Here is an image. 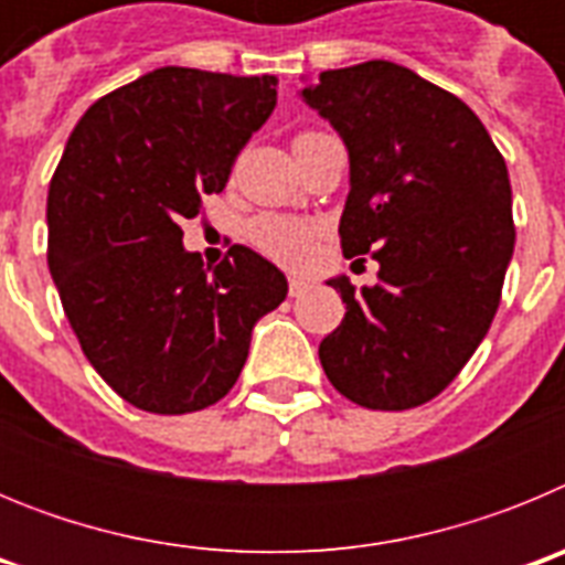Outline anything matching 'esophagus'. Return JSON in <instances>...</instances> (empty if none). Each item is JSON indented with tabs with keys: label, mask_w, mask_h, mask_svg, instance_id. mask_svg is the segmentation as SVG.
Returning <instances> with one entry per match:
<instances>
[{
	"label": "esophagus",
	"mask_w": 565,
	"mask_h": 565,
	"mask_svg": "<svg viewBox=\"0 0 565 565\" xmlns=\"http://www.w3.org/2000/svg\"><path fill=\"white\" fill-rule=\"evenodd\" d=\"M308 288H311V282H308V279H302V277L288 279V294H291V297H302Z\"/></svg>",
	"instance_id": "esophagus-1"
}]
</instances>
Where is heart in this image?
<instances>
[{
  "mask_svg": "<svg viewBox=\"0 0 565 565\" xmlns=\"http://www.w3.org/2000/svg\"><path fill=\"white\" fill-rule=\"evenodd\" d=\"M308 135V132H302ZM248 237L254 246L282 266H302L313 254L317 226L299 217H282V214H263L248 226Z\"/></svg>",
  "mask_w": 565,
  "mask_h": 565,
  "instance_id": "obj_1",
  "label": "heart"
}]
</instances>
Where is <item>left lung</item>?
<instances>
[{"label":"left lung","instance_id":"obj_1","mask_svg":"<svg viewBox=\"0 0 565 565\" xmlns=\"http://www.w3.org/2000/svg\"><path fill=\"white\" fill-rule=\"evenodd\" d=\"M299 96L348 147L344 257L379 263V286L328 279L348 311L319 362L344 398L411 411L461 373L492 326L515 248L507 163L461 98L402 64L326 70Z\"/></svg>","mask_w":565,"mask_h":565}]
</instances>
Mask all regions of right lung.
<instances>
[{
  "instance_id": "obj_1",
  "label": "right lung",
  "mask_w": 565,
  "mask_h": 565,
  "mask_svg": "<svg viewBox=\"0 0 565 565\" xmlns=\"http://www.w3.org/2000/svg\"><path fill=\"white\" fill-rule=\"evenodd\" d=\"M277 107L274 76L158 67L98 98L47 194V266L73 333L124 402L181 416L221 402L286 274L246 246L203 268L178 223L223 192Z\"/></svg>"
}]
</instances>
